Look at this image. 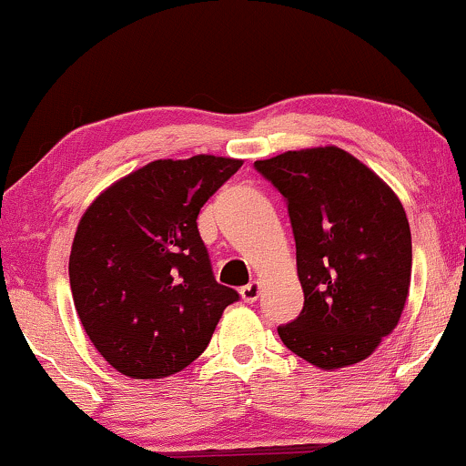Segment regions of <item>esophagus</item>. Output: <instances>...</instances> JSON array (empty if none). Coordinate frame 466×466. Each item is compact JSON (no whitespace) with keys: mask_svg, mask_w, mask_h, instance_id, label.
Wrapping results in <instances>:
<instances>
[{"mask_svg":"<svg viewBox=\"0 0 466 466\" xmlns=\"http://www.w3.org/2000/svg\"><path fill=\"white\" fill-rule=\"evenodd\" d=\"M258 295H260V282H249L248 287L240 289V297H243V301H248V304H254L258 299Z\"/></svg>","mask_w":466,"mask_h":466,"instance_id":"obj_1","label":"esophagus"}]
</instances>
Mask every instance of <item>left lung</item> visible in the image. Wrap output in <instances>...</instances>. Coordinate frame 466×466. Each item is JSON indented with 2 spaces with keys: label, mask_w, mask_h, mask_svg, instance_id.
<instances>
[{
  "label": "left lung",
  "mask_w": 466,
  "mask_h": 466,
  "mask_svg": "<svg viewBox=\"0 0 466 466\" xmlns=\"http://www.w3.org/2000/svg\"><path fill=\"white\" fill-rule=\"evenodd\" d=\"M254 167L287 199L304 289L299 317L278 334L319 369H343L378 350L410 289L412 238L401 201L345 149L284 151Z\"/></svg>",
  "instance_id": "1"
}]
</instances>
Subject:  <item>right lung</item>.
Instances as JSON below:
<instances>
[{"label": "right lung", "mask_w": 466, "mask_h": 466, "mask_svg": "<svg viewBox=\"0 0 466 466\" xmlns=\"http://www.w3.org/2000/svg\"><path fill=\"white\" fill-rule=\"evenodd\" d=\"M243 160H154L88 206L69 256L77 317L95 350L134 380L182 371L238 299L212 276L201 206Z\"/></svg>", "instance_id": "obj_1"}]
</instances>
